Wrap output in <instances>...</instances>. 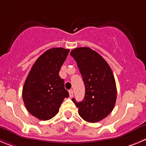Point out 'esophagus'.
Wrapping results in <instances>:
<instances>
[{"label":"esophagus","mask_w":146,"mask_h":146,"mask_svg":"<svg viewBox=\"0 0 146 146\" xmlns=\"http://www.w3.org/2000/svg\"><path fill=\"white\" fill-rule=\"evenodd\" d=\"M69 96H70V97H73V91L72 89L69 90Z\"/></svg>","instance_id":"esophagus-1"}]
</instances>
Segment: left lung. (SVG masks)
<instances>
[{"label":"left lung","mask_w":146,"mask_h":146,"mask_svg":"<svg viewBox=\"0 0 146 146\" xmlns=\"http://www.w3.org/2000/svg\"><path fill=\"white\" fill-rule=\"evenodd\" d=\"M70 55L77 62L86 88L82 102L72 101L84 120L99 122L111 113L116 102V83L111 68L99 53L89 47L74 49Z\"/></svg>","instance_id":"obj_1"}]
</instances>
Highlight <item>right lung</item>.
Instances as JSON below:
<instances>
[{"mask_svg": "<svg viewBox=\"0 0 146 146\" xmlns=\"http://www.w3.org/2000/svg\"><path fill=\"white\" fill-rule=\"evenodd\" d=\"M70 50L52 48L39 57L27 76L22 90L24 105L30 114L42 120L56 115L69 94L59 76Z\"/></svg>", "mask_w": 146, "mask_h": 146, "instance_id": "add662e5", "label": "right lung"}]
</instances>
